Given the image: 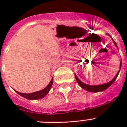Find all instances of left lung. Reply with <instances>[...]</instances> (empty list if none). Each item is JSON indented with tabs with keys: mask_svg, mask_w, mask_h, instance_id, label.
Returning a JSON list of instances; mask_svg holds the SVG:
<instances>
[{
	"mask_svg": "<svg viewBox=\"0 0 127 127\" xmlns=\"http://www.w3.org/2000/svg\"><path fill=\"white\" fill-rule=\"evenodd\" d=\"M107 35H108L109 36L111 37V38L112 40H113V42H114V44L115 45V46H116V48H118V46H117V44H116V42H115V41L113 40V38L111 37V36L109 34H107ZM121 67H122V59H121L120 64V70L118 71V72H117V74H116V76H114V77L113 78V79H112L111 81H110L109 82H108V83H106L102 84V85H88V84H86V83H83V82H82L81 81L80 79H79V78L77 77V76H76V74H74V75H75V77H76V81L77 82V83L79 84V86H80L81 88H83V89H84V90H85L88 91V92H95V93L100 92H103V91H104V90H105L106 89H107V88H108L109 87V86H111V85L113 83H114V81L116 80V78H117L119 73H120V70H121Z\"/></svg>",
	"mask_w": 127,
	"mask_h": 127,
	"instance_id": "left-lung-1",
	"label": "left lung"
}]
</instances>
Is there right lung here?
I'll list each match as a JSON object with an SVG mask.
<instances>
[{
    "label": "right lung",
    "mask_w": 127,
    "mask_h": 127,
    "mask_svg": "<svg viewBox=\"0 0 127 127\" xmlns=\"http://www.w3.org/2000/svg\"><path fill=\"white\" fill-rule=\"evenodd\" d=\"M53 83V78L52 77L51 80L50 81V83L48 84V86L46 87L45 88H44L43 90H41L40 91H38V92H35L31 93V94H23V93H20L17 92V91H15L18 94L22 96V97H24L25 98H27L29 100H38V99H41V98H44L45 97L46 95L49 93L50 90H51V86H52Z\"/></svg>",
    "instance_id": "add662e5"
}]
</instances>
